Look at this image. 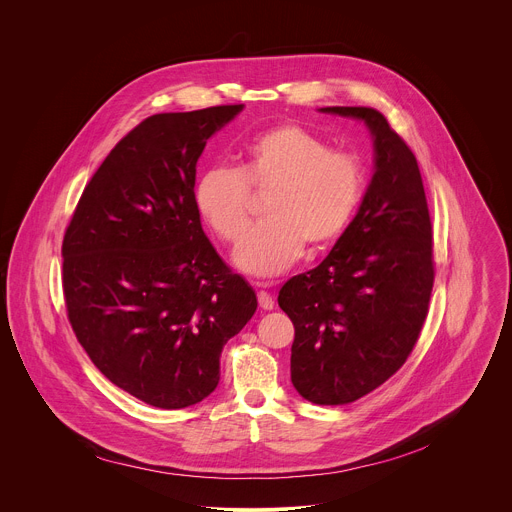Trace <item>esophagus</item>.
<instances>
[{
	"instance_id": "34e87169",
	"label": "esophagus",
	"mask_w": 512,
	"mask_h": 512,
	"mask_svg": "<svg viewBox=\"0 0 512 512\" xmlns=\"http://www.w3.org/2000/svg\"><path fill=\"white\" fill-rule=\"evenodd\" d=\"M255 287H261V291H259V294H257V300H259V308H261V310H273L275 302H273V298H271L269 291H265L267 287H271V283H265V281H257V283H255Z\"/></svg>"
}]
</instances>
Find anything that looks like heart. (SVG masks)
I'll return each mask as SVG.
<instances>
[{"label":"heart","mask_w":512,"mask_h":512,"mask_svg":"<svg viewBox=\"0 0 512 512\" xmlns=\"http://www.w3.org/2000/svg\"><path fill=\"white\" fill-rule=\"evenodd\" d=\"M271 190L267 223L251 231L235 251V265L257 277H273L294 265L310 243L322 249L348 227L360 204L364 178L352 154L296 123L275 125L245 143L239 168L214 166L194 184V206L223 241L237 243L251 225V194Z\"/></svg>","instance_id":"b5f03b06"}]
</instances>
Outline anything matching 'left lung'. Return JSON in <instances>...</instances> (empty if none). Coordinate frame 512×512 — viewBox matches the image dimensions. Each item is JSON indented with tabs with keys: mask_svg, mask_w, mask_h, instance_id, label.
<instances>
[{
	"mask_svg": "<svg viewBox=\"0 0 512 512\" xmlns=\"http://www.w3.org/2000/svg\"><path fill=\"white\" fill-rule=\"evenodd\" d=\"M318 111L364 123L373 176L328 257L291 277L277 302L296 328V391L344 405L395 375L419 338L433 287L431 221L417 160L377 109Z\"/></svg>",
	"mask_w": 512,
	"mask_h": 512,
	"instance_id": "1",
	"label": "left lung"
}]
</instances>
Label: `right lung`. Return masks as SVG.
Returning a JSON list of instances; mask_svg holds the SVG:
<instances>
[{
	"label": "right lung",
	"mask_w": 512,
	"mask_h": 512,
	"mask_svg": "<svg viewBox=\"0 0 512 512\" xmlns=\"http://www.w3.org/2000/svg\"><path fill=\"white\" fill-rule=\"evenodd\" d=\"M245 105L160 113L129 131L85 188L62 243L68 320L95 367L160 409L206 399L223 346L257 310L194 206L206 141Z\"/></svg>",
	"instance_id": "right-lung-1"
}]
</instances>
